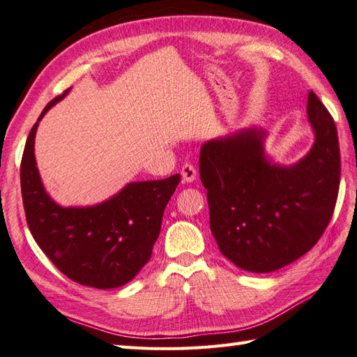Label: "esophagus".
<instances>
[{
	"instance_id": "esophagus-1",
	"label": "esophagus",
	"mask_w": 357,
	"mask_h": 357,
	"mask_svg": "<svg viewBox=\"0 0 357 357\" xmlns=\"http://www.w3.org/2000/svg\"><path fill=\"white\" fill-rule=\"evenodd\" d=\"M181 177H183V181H186V183H192L197 177V169L192 165L186 163L183 165V168H181Z\"/></svg>"
}]
</instances>
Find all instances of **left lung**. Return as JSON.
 I'll return each mask as SVG.
<instances>
[{
    "instance_id": "8db88e82",
    "label": "left lung",
    "mask_w": 357,
    "mask_h": 357,
    "mask_svg": "<svg viewBox=\"0 0 357 357\" xmlns=\"http://www.w3.org/2000/svg\"><path fill=\"white\" fill-rule=\"evenodd\" d=\"M307 116L314 144L290 166L266 155V132L257 126L200 149L211 232L220 252L243 271L267 273L296 261L318 243L333 215L340 181L336 125L313 91Z\"/></svg>"
}]
</instances>
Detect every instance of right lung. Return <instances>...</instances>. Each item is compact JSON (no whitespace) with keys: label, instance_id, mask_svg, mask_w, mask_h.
I'll return each instance as SVG.
<instances>
[{"label":"right lung","instance_id":"1","mask_svg":"<svg viewBox=\"0 0 357 357\" xmlns=\"http://www.w3.org/2000/svg\"><path fill=\"white\" fill-rule=\"evenodd\" d=\"M47 104L30 130L21 160V192L27 225L39 248L71 281L94 289L130 282L153 253L166 204L180 174L163 180L132 181L112 199L82 208H64L47 194L36 168L35 136Z\"/></svg>","mask_w":357,"mask_h":357}]
</instances>
